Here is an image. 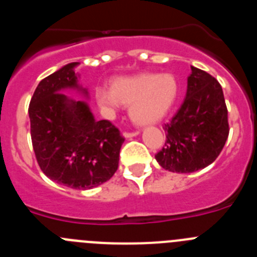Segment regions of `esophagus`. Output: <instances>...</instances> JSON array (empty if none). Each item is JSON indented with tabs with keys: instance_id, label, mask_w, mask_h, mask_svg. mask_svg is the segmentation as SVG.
<instances>
[{
	"instance_id": "1",
	"label": "esophagus",
	"mask_w": 257,
	"mask_h": 257,
	"mask_svg": "<svg viewBox=\"0 0 257 257\" xmlns=\"http://www.w3.org/2000/svg\"><path fill=\"white\" fill-rule=\"evenodd\" d=\"M140 134V131L138 130V131H134V133H128V131H124L123 133V136L124 138H127V139H128V138H134V136H138Z\"/></svg>"
}]
</instances>
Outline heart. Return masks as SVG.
Wrapping results in <instances>:
<instances>
[{
	"instance_id": "1",
	"label": "heart",
	"mask_w": 257,
	"mask_h": 257,
	"mask_svg": "<svg viewBox=\"0 0 257 257\" xmlns=\"http://www.w3.org/2000/svg\"><path fill=\"white\" fill-rule=\"evenodd\" d=\"M178 91V82L171 74L140 73L113 79L110 90L97 87L95 100L106 117H112L119 104H123L130 106V117L136 124L148 126L166 117Z\"/></svg>"
}]
</instances>
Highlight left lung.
I'll return each mask as SVG.
<instances>
[{
	"mask_svg": "<svg viewBox=\"0 0 257 257\" xmlns=\"http://www.w3.org/2000/svg\"><path fill=\"white\" fill-rule=\"evenodd\" d=\"M190 68L185 99L171 121L165 123V147L156 154L162 169L181 174L211 165L229 135L221 86L205 70Z\"/></svg>",
	"mask_w": 257,
	"mask_h": 257,
	"instance_id": "8db88e82",
	"label": "left lung"
}]
</instances>
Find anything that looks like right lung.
<instances>
[{
  "instance_id": "right-lung-1",
  "label": "right lung",
  "mask_w": 257,
  "mask_h": 257,
  "mask_svg": "<svg viewBox=\"0 0 257 257\" xmlns=\"http://www.w3.org/2000/svg\"><path fill=\"white\" fill-rule=\"evenodd\" d=\"M69 63L38 83L29 104L33 151L41 170L52 181L73 189H92L118 169L124 139L106 119L96 121L85 100L63 92L76 90L88 97Z\"/></svg>"
}]
</instances>
